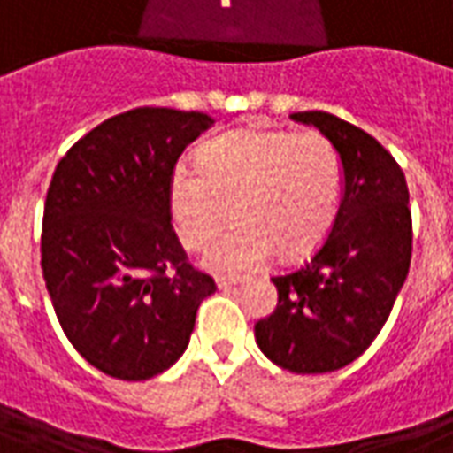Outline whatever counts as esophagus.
<instances>
[{"label": "esophagus", "instance_id": "34e87169", "mask_svg": "<svg viewBox=\"0 0 453 453\" xmlns=\"http://www.w3.org/2000/svg\"><path fill=\"white\" fill-rule=\"evenodd\" d=\"M216 284L218 287H233V284H237V277H233V274H220V277H216Z\"/></svg>", "mask_w": 453, "mask_h": 453}]
</instances>
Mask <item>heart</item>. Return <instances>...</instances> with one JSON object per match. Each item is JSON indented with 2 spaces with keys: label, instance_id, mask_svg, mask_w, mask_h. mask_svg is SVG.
I'll return each instance as SVG.
<instances>
[{
  "label": "heart",
  "instance_id": "obj_1",
  "mask_svg": "<svg viewBox=\"0 0 453 453\" xmlns=\"http://www.w3.org/2000/svg\"><path fill=\"white\" fill-rule=\"evenodd\" d=\"M343 166L321 132L233 129L198 150V172L176 166L169 203L181 242L201 250L235 226L205 255L218 272L252 270L277 252H314L336 223Z\"/></svg>",
  "mask_w": 453,
  "mask_h": 453
}]
</instances>
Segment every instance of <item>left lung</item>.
Instances as JSON below:
<instances>
[{"instance_id":"8db88e82","label":"left lung","mask_w":453,"mask_h":453,"mask_svg":"<svg viewBox=\"0 0 453 453\" xmlns=\"http://www.w3.org/2000/svg\"><path fill=\"white\" fill-rule=\"evenodd\" d=\"M334 142L343 201L321 248L272 277L277 309L255 324L259 350L299 375L346 368L388 321L412 259L410 191L392 154L356 125L321 110L294 112Z\"/></svg>"}]
</instances>
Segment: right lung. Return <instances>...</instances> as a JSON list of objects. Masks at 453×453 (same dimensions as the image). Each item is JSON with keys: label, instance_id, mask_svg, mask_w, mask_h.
Masks as SVG:
<instances>
[{"label": "right lung", "instance_id": "add662e5", "mask_svg": "<svg viewBox=\"0 0 453 453\" xmlns=\"http://www.w3.org/2000/svg\"><path fill=\"white\" fill-rule=\"evenodd\" d=\"M213 119L137 107L73 144L50 179L41 270L63 334L117 380H150L188 346L216 292L172 227L169 183L183 150Z\"/></svg>", "mask_w": 453, "mask_h": 453}]
</instances>
